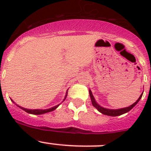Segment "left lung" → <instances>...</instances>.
I'll list each match as a JSON object with an SVG mask.
<instances>
[{
	"mask_svg": "<svg viewBox=\"0 0 151 151\" xmlns=\"http://www.w3.org/2000/svg\"><path fill=\"white\" fill-rule=\"evenodd\" d=\"M89 93H90V97H91V102H92L93 106L94 107L96 108V109H98L99 112H100L101 113H102L103 115H109V116H113L114 117V116H118V115H123V114H125V113H126V112H129V111H130L131 109H132V108L135 106V105L139 102V100L141 99L142 96L143 92H142V93L140 95V96L139 97V99L137 100L136 102L134 103L133 104L130 105V106H127V107L121 108V109H107V108H104V107H103V106H100V105L96 101L95 99H94V96H93V93H92V92H91V90H89Z\"/></svg>",
	"mask_w": 151,
	"mask_h": 151,
	"instance_id": "8db88e82",
	"label": "left lung"
}]
</instances>
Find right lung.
Wrapping results in <instances>:
<instances>
[{"label":"right lung","mask_w":151,"mask_h":151,"mask_svg":"<svg viewBox=\"0 0 151 151\" xmlns=\"http://www.w3.org/2000/svg\"><path fill=\"white\" fill-rule=\"evenodd\" d=\"M67 91H68V90H67ZM67 91H66V96H65L64 99H63V101H64V100L66 99V98L67 96V93H68V92H67ZM11 100H12V101L14 103V104H15V102L13 101V100H12V99H11ZM63 101H62V102H63ZM16 104L17 106H18V107H19L20 109H22V110L25 111V112H28V113H29V114H33V115H42V114L47 113V112H52V111L55 110V109L56 108H57L58 106H59V105H60V104H58V105H57V106H52V107L49 108V109H26V108L22 107V106H19V105L17 104Z\"/></svg>","instance_id":"1"}]
</instances>
